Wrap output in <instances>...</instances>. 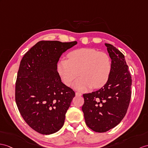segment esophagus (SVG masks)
<instances>
[{"mask_svg": "<svg viewBox=\"0 0 148 148\" xmlns=\"http://www.w3.org/2000/svg\"><path fill=\"white\" fill-rule=\"evenodd\" d=\"M75 95H76L77 96H82V93H80V92H77L76 93H75Z\"/></svg>", "mask_w": 148, "mask_h": 148, "instance_id": "1", "label": "esophagus"}]
</instances>
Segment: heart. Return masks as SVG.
Here are the masks:
<instances>
[{
    "instance_id": "obj_1",
    "label": "heart",
    "mask_w": 148,
    "mask_h": 148,
    "mask_svg": "<svg viewBox=\"0 0 148 148\" xmlns=\"http://www.w3.org/2000/svg\"><path fill=\"white\" fill-rule=\"evenodd\" d=\"M68 60H62L57 70L64 84L70 86L79 75L75 87L84 91L92 86L99 88L105 85L109 78L112 63L105 52L94 48H80L68 54Z\"/></svg>"
}]
</instances>
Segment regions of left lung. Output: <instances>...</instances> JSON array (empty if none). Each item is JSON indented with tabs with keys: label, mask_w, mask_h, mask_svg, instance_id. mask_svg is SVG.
<instances>
[{
	"label": "left lung",
	"mask_w": 148,
	"mask_h": 148,
	"mask_svg": "<svg viewBox=\"0 0 148 148\" xmlns=\"http://www.w3.org/2000/svg\"><path fill=\"white\" fill-rule=\"evenodd\" d=\"M105 45L112 60L109 78L99 90L83 95L85 123L97 132H105L120 123L131 97L132 79L124 55L113 45Z\"/></svg>",
	"instance_id": "8db88e82"
}]
</instances>
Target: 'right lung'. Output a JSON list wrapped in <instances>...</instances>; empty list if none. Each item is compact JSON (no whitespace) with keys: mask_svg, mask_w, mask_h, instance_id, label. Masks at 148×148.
Wrapping results in <instances>:
<instances>
[{"mask_svg":"<svg viewBox=\"0 0 148 148\" xmlns=\"http://www.w3.org/2000/svg\"><path fill=\"white\" fill-rule=\"evenodd\" d=\"M77 44V41H39L21 61L16 102L25 122L40 134H53L64 124L75 93L62 83L57 63L63 53Z\"/></svg>","mask_w":148,"mask_h":148,"instance_id":"obj_1","label":"right lung"}]
</instances>
